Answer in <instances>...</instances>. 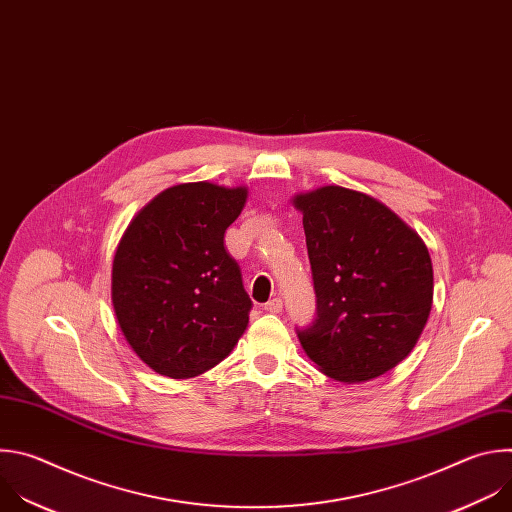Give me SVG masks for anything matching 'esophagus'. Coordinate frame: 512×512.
Listing matches in <instances>:
<instances>
[{"mask_svg":"<svg viewBox=\"0 0 512 512\" xmlns=\"http://www.w3.org/2000/svg\"><path fill=\"white\" fill-rule=\"evenodd\" d=\"M264 311H268V313H280L282 311V300L280 298H272V300H268L266 304H264Z\"/></svg>","mask_w":512,"mask_h":512,"instance_id":"34e87169","label":"esophagus"}]
</instances>
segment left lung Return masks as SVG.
Instances as JSON below:
<instances>
[{"mask_svg":"<svg viewBox=\"0 0 512 512\" xmlns=\"http://www.w3.org/2000/svg\"><path fill=\"white\" fill-rule=\"evenodd\" d=\"M317 292V321L298 341L343 383L375 379L412 353L430 319L428 246L379 199L341 185L296 193Z\"/></svg>","mask_w":512,"mask_h":512,"instance_id":"obj_1","label":"left lung"}]
</instances>
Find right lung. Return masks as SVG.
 Segmentation results:
<instances>
[{
	"instance_id": "add662e5",
	"label": "right lung",
	"mask_w": 512,
	"mask_h": 512,
	"mask_svg": "<svg viewBox=\"0 0 512 512\" xmlns=\"http://www.w3.org/2000/svg\"><path fill=\"white\" fill-rule=\"evenodd\" d=\"M246 199L244 185L179 183L127 226L113 258V309L127 343L155 373L197 377L244 335L252 300L224 234Z\"/></svg>"
}]
</instances>
